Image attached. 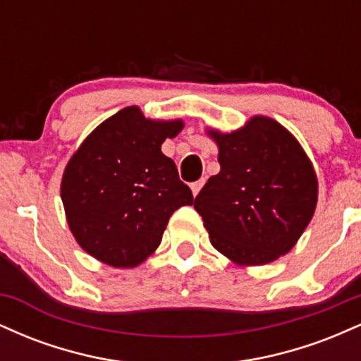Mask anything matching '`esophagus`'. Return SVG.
<instances>
[{
  "instance_id": "obj_1",
  "label": "esophagus",
  "mask_w": 361,
  "mask_h": 361,
  "mask_svg": "<svg viewBox=\"0 0 361 361\" xmlns=\"http://www.w3.org/2000/svg\"><path fill=\"white\" fill-rule=\"evenodd\" d=\"M204 183H205L204 178H202V180H198V181H193V183H192V192H193L195 197H197L198 192H200L202 186H204Z\"/></svg>"
}]
</instances>
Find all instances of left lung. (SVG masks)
I'll list each match as a JSON object with an SVG mask.
<instances>
[{"label":"left lung","instance_id":"left-lung-1","mask_svg":"<svg viewBox=\"0 0 361 361\" xmlns=\"http://www.w3.org/2000/svg\"><path fill=\"white\" fill-rule=\"evenodd\" d=\"M212 137L221 171L193 202L210 243L235 263L275 261L295 246L316 210L317 178L309 157L287 128L267 117Z\"/></svg>","mask_w":361,"mask_h":361}]
</instances>
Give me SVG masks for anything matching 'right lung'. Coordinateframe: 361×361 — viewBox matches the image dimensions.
<instances>
[{"label":"right lung","instance_id":"1","mask_svg":"<svg viewBox=\"0 0 361 361\" xmlns=\"http://www.w3.org/2000/svg\"><path fill=\"white\" fill-rule=\"evenodd\" d=\"M181 127L128 106L81 144L62 176L61 198L86 252L115 268L137 267L159 246L173 212L193 204L175 161L161 152Z\"/></svg>","mask_w":361,"mask_h":361}]
</instances>
